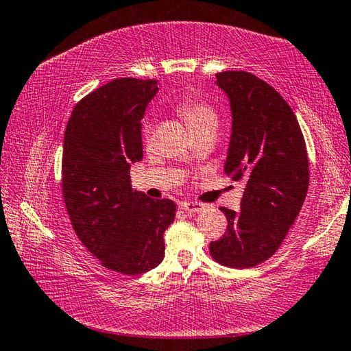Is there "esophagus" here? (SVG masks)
<instances>
[{
  "instance_id": "esophagus-1",
  "label": "esophagus",
  "mask_w": 351,
  "mask_h": 351,
  "mask_svg": "<svg viewBox=\"0 0 351 351\" xmlns=\"http://www.w3.org/2000/svg\"><path fill=\"white\" fill-rule=\"evenodd\" d=\"M178 207H180L181 210H184V212L187 213H199L201 210H204V204H199V202H192V201H181L180 204H178Z\"/></svg>"
}]
</instances>
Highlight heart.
Masks as SVG:
<instances>
[{
  "instance_id": "b5f03b06",
  "label": "heart",
  "mask_w": 351,
  "mask_h": 351,
  "mask_svg": "<svg viewBox=\"0 0 351 351\" xmlns=\"http://www.w3.org/2000/svg\"><path fill=\"white\" fill-rule=\"evenodd\" d=\"M176 112L180 113V117L186 121L187 125L190 127L192 133L206 130V129H215L218 127V114L213 110V107H210L206 103L196 99H182L176 104ZM150 125H144V135L149 136Z\"/></svg>"
}]
</instances>
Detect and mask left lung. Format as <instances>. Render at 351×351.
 <instances>
[{
  "label": "left lung",
  "mask_w": 351,
  "mask_h": 351,
  "mask_svg": "<svg viewBox=\"0 0 351 351\" xmlns=\"http://www.w3.org/2000/svg\"><path fill=\"white\" fill-rule=\"evenodd\" d=\"M232 112L224 171L245 181L239 212L221 207L226 234L210 254L233 269L275 253L298 218L308 190V158L295 113L275 88L248 72L216 73Z\"/></svg>",
  "instance_id": "left-lung-1"
}]
</instances>
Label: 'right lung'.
Listing matches in <instances>:
<instances>
[{"instance_id": "obj_1", "label": "right lung", "mask_w": 351, "mask_h": 351, "mask_svg": "<svg viewBox=\"0 0 351 351\" xmlns=\"http://www.w3.org/2000/svg\"><path fill=\"white\" fill-rule=\"evenodd\" d=\"M158 92L154 80L121 78L82 98L70 114L62 150V195L80 241L107 269L141 275L164 259L170 199L132 189L143 159L141 119Z\"/></svg>"}]
</instances>
